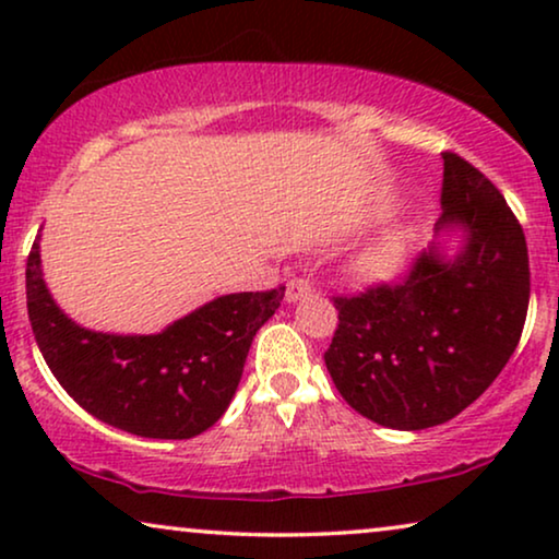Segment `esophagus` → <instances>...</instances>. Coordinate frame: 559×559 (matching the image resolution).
Instances as JSON below:
<instances>
[{"label":"esophagus","mask_w":559,"mask_h":559,"mask_svg":"<svg viewBox=\"0 0 559 559\" xmlns=\"http://www.w3.org/2000/svg\"><path fill=\"white\" fill-rule=\"evenodd\" d=\"M310 282L308 280H289L287 282V289H285V300L293 305V302H297V300H302V297H308L310 295Z\"/></svg>","instance_id":"34e87169"}]
</instances>
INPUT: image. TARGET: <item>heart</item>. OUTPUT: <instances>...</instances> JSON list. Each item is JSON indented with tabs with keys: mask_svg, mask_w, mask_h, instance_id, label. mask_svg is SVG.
I'll return each mask as SVG.
<instances>
[{
	"mask_svg": "<svg viewBox=\"0 0 559 559\" xmlns=\"http://www.w3.org/2000/svg\"><path fill=\"white\" fill-rule=\"evenodd\" d=\"M412 254V231L394 226L366 243L354 259V272L361 282H386L400 274Z\"/></svg>",
	"mask_w": 559,
	"mask_h": 559,
	"instance_id": "1",
	"label": "heart"
}]
</instances>
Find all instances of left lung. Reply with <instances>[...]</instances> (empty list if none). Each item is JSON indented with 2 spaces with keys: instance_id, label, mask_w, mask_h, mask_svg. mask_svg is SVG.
Segmentation results:
<instances>
[{
  "instance_id": "1",
  "label": "left lung",
  "mask_w": 559,
  "mask_h": 559,
  "mask_svg": "<svg viewBox=\"0 0 559 559\" xmlns=\"http://www.w3.org/2000/svg\"><path fill=\"white\" fill-rule=\"evenodd\" d=\"M435 241L396 287L335 297L325 366L371 423L425 430L478 400L514 354L530 308V257L514 213L484 173L442 155Z\"/></svg>"
}]
</instances>
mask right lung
<instances>
[{"mask_svg": "<svg viewBox=\"0 0 559 559\" xmlns=\"http://www.w3.org/2000/svg\"><path fill=\"white\" fill-rule=\"evenodd\" d=\"M25 277L37 348L60 386L102 423L155 440L195 438L224 417L251 341L285 297V287L221 295L159 333L119 335L79 325L52 300L40 234Z\"/></svg>", "mask_w": 559, "mask_h": 559, "instance_id": "right-lung-1", "label": "right lung"}]
</instances>
